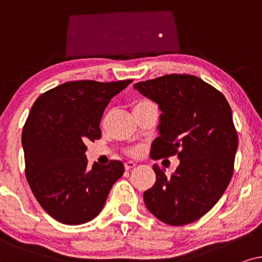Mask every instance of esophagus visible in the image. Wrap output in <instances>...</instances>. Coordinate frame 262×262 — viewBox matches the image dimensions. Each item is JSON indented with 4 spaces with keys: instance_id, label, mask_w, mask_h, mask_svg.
Instances as JSON below:
<instances>
[{
    "instance_id": "esophagus-1",
    "label": "esophagus",
    "mask_w": 262,
    "mask_h": 262,
    "mask_svg": "<svg viewBox=\"0 0 262 262\" xmlns=\"http://www.w3.org/2000/svg\"><path fill=\"white\" fill-rule=\"evenodd\" d=\"M135 166H137V163H134V162H125L124 163V169L125 170H130Z\"/></svg>"
}]
</instances>
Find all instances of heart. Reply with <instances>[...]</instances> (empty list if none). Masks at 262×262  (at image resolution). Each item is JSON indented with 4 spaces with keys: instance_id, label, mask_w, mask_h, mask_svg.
I'll list each match as a JSON object with an SVG mask.
<instances>
[{
    "instance_id": "obj_1",
    "label": "heart",
    "mask_w": 262,
    "mask_h": 262,
    "mask_svg": "<svg viewBox=\"0 0 262 262\" xmlns=\"http://www.w3.org/2000/svg\"><path fill=\"white\" fill-rule=\"evenodd\" d=\"M149 105H153V103L149 99H147V98H138L133 102V111L138 110V109H142V107H146V106H149ZM134 152H137V151H134Z\"/></svg>"
}]
</instances>
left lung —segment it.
I'll list each match as a JSON object with an SVG mask.
<instances>
[{
    "instance_id": "1",
    "label": "left lung",
    "mask_w": 262,
    "mask_h": 262,
    "mask_svg": "<svg viewBox=\"0 0 262 262\" xmlns=\"http://www.w3.org/2000/svg\"><path fill=\"white\" fill-rule=\"evenodd\" d=\"M134 89L162 111L152 159H180L170 177L153 165L157 180L144 193L146 207L169 225L198 221L217 204L231 181L238 147L231 107L223 93L194 75H164L137 82Z\"/></svg>"
}]
</instances>
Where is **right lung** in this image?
Segmentation results:
<instances>
[{
	"mask_svg": "<svg viewBox=\"0 0 262 262\" xmlns=\"http://www.w3.org/2000/svg\"><path fill=\"white\" fill-rule=\"evenodd\" d=\"M132 81H69L47 91L31 107L21 138L25 175L37 201L57 222L92 221L123 175L120 160L90 169L85 142L100 139L104 110Z\"/></svg>",
	"mask_w": 262,
	"mask_h": 262,
	"instance_id": "obj_1",
	"label": "right lung"
}]
</instances>
